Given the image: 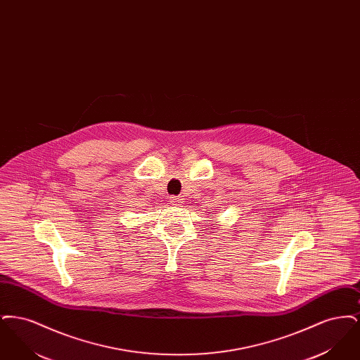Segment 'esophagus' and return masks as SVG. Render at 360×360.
<instances>
[{
	"label": "esophagus",
	"instance_id": "34e87169",
	"mask_svg": "<svg viewBox=\"0 0 360 360\" xmlns=\"http://www.w3.org/2000/svg\"><path fill=\"white\" fill-rule=\"evenodd\" d=\"M170 204H172V205H179L181 204V198L176 197V195H172V197H170Z\"/></svg>",
	"mask_w": 360,
	"mask_h": 360
}]
</instances>
